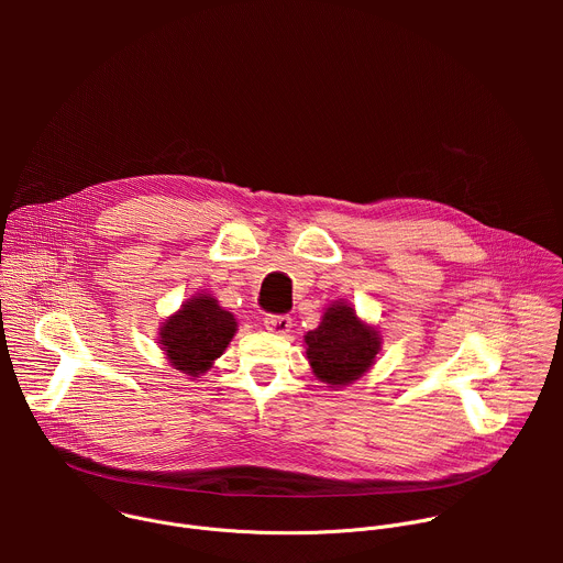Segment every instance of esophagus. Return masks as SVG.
<instances>
[{"label": "esophagus", "mask_w": 563, "mask_h": 563, "mask_svg": "<svg viewBox=\"0 0 563 563\" xmlns=\"http://www.w3.org/2000/svg\"><path fill=\"white\" fill-rule=\"evenodd\" d=\"M265 328L274 334H287L291 328V318L285 313H267L265 316Z\"/></svg>", "instance_id": "34e87169"}]
</instances>
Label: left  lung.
<instances>
[{
    "label": "left lung",
    "mask_w": 563,
    "mask_h": 563,
    "mask_svg": "<svg viewBox=\"0 0 563 563\" xmlns=\"http://www.w3.org/2000/svg\"><path fill=\"white\" fill-rule=\"evenodd\" d=\"M305 343L313 374L336 387L363 376L380 350L378 332L361 323L354 309L343 302L325 311L320 325L307 332Z\"/></svg>",
    "instance_id": "left-lung-1"
}]
</instances>
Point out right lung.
<instances>
[{
  "instance_id": "right-lung-1",
  "label": "right lung",
  "mask_w": 563,
  "mask_h": 563,
  "mask_svg": "<svg viewBox=\"0 0 563 563\" xmlns=\"http://www.w3.org/2000/svg\"><path fill=\"white\" fill-rule=\"evenodd\" d=\"M235 334V318L216 298L200 294L183 305L159 330V345L176 369L198 376L224 352Z\"/></svg>"
}]
</instances>
